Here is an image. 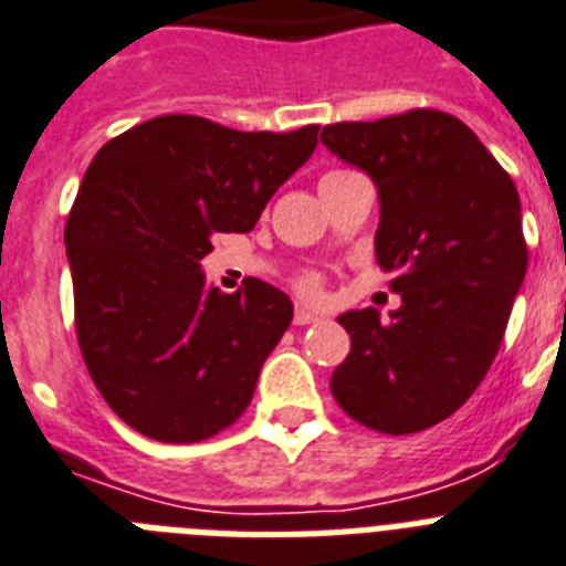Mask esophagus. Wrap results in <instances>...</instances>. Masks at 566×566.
Returning <instances> with one entry per match:
<instances>
[{
  "mask_svg": "<svg viewBox=\"0 0 566 566\" xmlns=\"http://www.w3.org/2000/svg\"><path fill=\"white\" fill-rule=\"evenodd\" d=\"M319 319V314H314V311H307V307H296V314H293V323L296 325H311Z\"/></svg>",
  "mask_w": 566,
  "mask_h": 566,
  "instance_id": "obj_1",
  "label": "esophagus"
}]
</instances>
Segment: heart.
Segmentation results:
<instances>
[{
  "instance_id": "obj_1",
  "label": "heart",
  "mask_w": 566,
  "mask_h": 566,
  "mask_svg": "<svg viewBox=\"0 0 566 566\" xmlns=\"http://www.w3.org/2000/svg\"><path fill=\"white\" fill-rule=\"evenodd\" d=\"M319 287H323V279H319V273H305L296 279V291L302 293V296H316V293H319Z\"/></svg>"
}]
</instances>
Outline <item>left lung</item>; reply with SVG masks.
Listing matches in <instances>:
<instances>
[{
  "label": "left lung",
  "instance_id": "8db88e82",
  "mask_svg": "<svg viewBox=\"0 0 566 566\" xmlns=\"http://www.w3.org/2000/svg\"><path fill=\"white\" fill-rule=\"evenodd\" d=\"M323 145L375 179L378 264L401 307L337 319L352 352L331 375L346 416L378 433L439 424L480 387L506 334L530 250L521 197L474 130L442 109L323 127Z\"/></svg>",
  "mask_w": 566,
  "mask_h": 566
}]
</instances>
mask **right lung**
Masks as SVG:
<instances>
[{
  "instance_id": "1",
  "label": "right lung",
  "mask_w": 566,
  "mask_h": 566,
  "mask_svg": "<svg viewBox=\"0 0 566 566\" xmlns=\"http://www.w3.org/2000/svg\"><path fill=\"white\" fill-rule=\"evenodd\" d=\"M316 124L243 133L159 116L95 154L66 220L75 331L90 378L136 433L203 442L250 407L293 319L279 287L223 293L200 261L220 232H250L307 163Z\"/></svg>"
}]
</instances>
